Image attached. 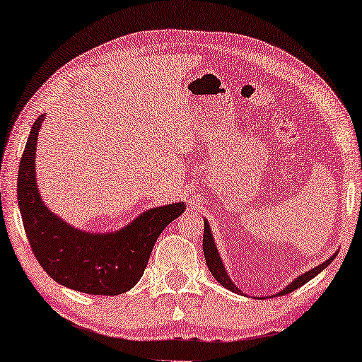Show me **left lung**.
<instances>
[{"instance_id": "8db88e82", "label": "left lung", "mask_w": 362, "mask_h": 362, "mask_svg": "<svg viewBox=\"0 0 362 362\" xmlns=\"http://www.w3.org/2000/svg\"><path fill=\"white\" fill-rule=\"evenodd\" d=\"M202 250H204L206 264H207V267H209L211 274L214 275V279H216L217 281H219V284H221L222 286H224V288L234 291V293H240V290L237 288V286H235L234 284H232L230 276H229V274H227V270H226V267H224V262H222L221 255H219V250H217L216 242H214V237H212V232H211V226H209V222H207V219H204V237H202ZM336 254H338V252H336ZM336 254L331 255L328 260L323 262V264L316 265L315 269H311V270H308V272H305V274H301V275L296 276V279L291 280L290 284L286 285L284 290H280L279 293H275V295H286V293H291V291H295L296 288H300L301 285L308 284V281H310L311 279H315V276L318 275L321 270H325L326 267H328V265L331 264V262L334 260ZM275 295H272V298H274Z\"/></svg>"}]
</instances>
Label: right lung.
I'll return each mask as SVG.
<instances>
[{
	"instance_id": "right-lung-1",
	"label": "right lung",
	"mask_w": 362,
	"mask_h": 362,
	"mask_svg": "<svg viewBox=\"0 0 362 362\" xmlns=\"http://www.w3.org/2000/svg\"><path fill=\"white\" fill-rule=\"evenodd\" d=\"M44 118L33 123L18 173V206L34 255L67 288L88 295L125 293L141 279L156 239L185 212L186 202L150 207L122 229L100 234L67 224L49 209L37 187L36 146Z\"/></svg>"
}]
</instances>
